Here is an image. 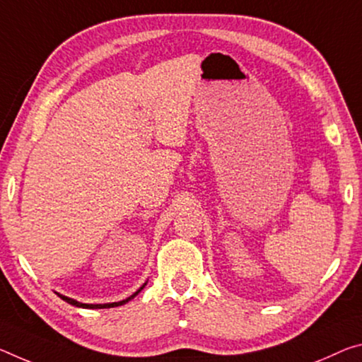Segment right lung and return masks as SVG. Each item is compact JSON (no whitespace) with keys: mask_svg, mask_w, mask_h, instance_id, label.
<instances>
[{"mask_svg":"<svg viewBox=\"0 0 362 362\" xmlns=\"http://www.w3.org/2000/svg\"><path fill=\"white\" fill-rule=\"evenodd\" d=\"M145 285L146 284H143V286H140V290H136L134 295L132 296H129V298H125V300H122V301H117V303H105V305H87V303H80V301H77V300H72V298H69V296H64V295H59L57 293V296L61 298V300H64L66 303H69V305H72V306H77V308H87V309H105V308H116V306H122V305H125V303H129L132 298H135L136 295L140 293V291L145 288Z\"/></svg>","mask_w":362,"mask_h":362,"instance_id":"obj_1","label":"right lung"}]
</instances>
